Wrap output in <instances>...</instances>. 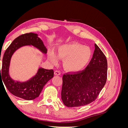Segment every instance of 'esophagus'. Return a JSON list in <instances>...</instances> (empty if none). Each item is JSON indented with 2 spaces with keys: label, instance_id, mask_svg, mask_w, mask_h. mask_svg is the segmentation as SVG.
<instances>
[{
  "label": "esophagus",
  "instance_id": "34e87169",
  "mask_svg": "<svg viewBox=\"0 0 128 128\" xmlns=\"http://www.w3.org/2000/svg\"><path fill=\"white\" fill-rule=\"evenodd\" d=\"M54 74L56 75H61V72L59 70H56L54 72Z\"/></svg>",
  "mask_w": 128,
  "mask_h": 128
}]
</instances>
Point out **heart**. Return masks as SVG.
Listing matches in <instances>:
<instances>
[{
    "label": "heart",
    "instance_id": "b5f03b06",
    "mask_svg": "<svg viewBox=\"0 0 128 128\" xmlns=\"http://www.w3.org/2000/svg\"><path fill=\"white\" fill-rule=\"evenodd\" d=\"M57 55L59 58L64 59V66L66 70L77 72L82 70L90 61L92 51L88 46L73 42L60 46ZM58 56L53 51H50L49 59L53 63L58 62Z\"/></svg>",
    "mask_w": 128,
    "mask_h": 128
}]
</instances>
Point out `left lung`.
Listing matches in <instances>:
<instances>
[{"label":"left lung","mask_w":128,"mask_h":128,"mask_svg":"<svg viewBox=\"0 0 128 128\" xmlns=\"http://www.w3.org/2000/svg\"><path fill=\"white\" fill-rule=\"evenodd\" d=\"M94 46V55L86 69L63 75L61 99L66 106L80 107L94 102L106 84V58L98 46Z\"/></svg>","instance_id":"1"}]
</instances>
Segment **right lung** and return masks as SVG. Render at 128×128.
Listing matches in <instances>:
<instances>
[{
    "label": "right lung",
    "mask_w": 128,
    "mask_h": 128,
    "mask_svg": "<svg viewBox=\"0 0 128 128\" xmlns=\"http://www.w3.org/2000/svg\"><path fill=\"white\" fill-rule=\"evenodd\" d=\"M28 45L34 46L44 53H47V49L37 34L30 32L19 36L12 42L4 53L0 79L2 78V82H3L12 94L20 98L30 100L40 96L45 85L53 77L54 71L53 69L40 68L35 76L26 82H16L10 78L8 69L12 56L18 48Z\"/></svg>",
    "instance_id": "obj_1"
}]
</instances>
